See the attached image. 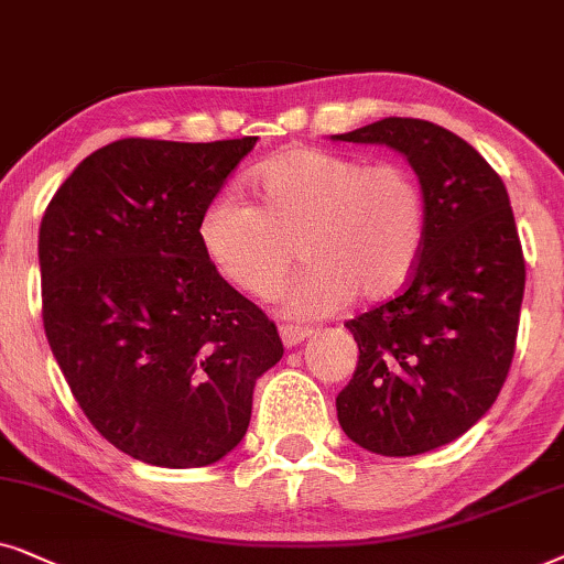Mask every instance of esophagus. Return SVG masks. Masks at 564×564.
<instances>
[{
    "label": "esophagus",
    "instance_id": "34e87169",
    "mask_svg": "<svg viewBox=\"0 0 564 564\" xmlns=\"http://www.w3.org/2000/svg\"><path fill=\"white\" fill-rule=\"evenodd\" d=\"M312 335V327H296V325H281V340L286 348H294V345H299L302 340H306V337Z\"/></svg>",
    "mask_w": 564,
    "mask_h": 564
}]
</instances>
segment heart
Here are the masks:
<instances>
[{
    "instance_id": "obj_1",
    "label": "heart",
    "mask_w": 564,
    "mask_h": 564,
    "mask_svg": "<svg viewBox=\"0 0 564 564\" xmlns=\"http://www.w3.org/2000/svg\"><path fill=\"white\" fill-rule=\"evenodd\" d=\"M258 206L216 195L200 216V245L245 294L268 299L304 254L283 294L294 317L337 312L408 286L427 239L425 187L402 162H377L317 147H291L250 172Z\"/></svg>"
}]
</instances>
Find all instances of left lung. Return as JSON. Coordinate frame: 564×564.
Masks as SVG:
<instances>
[{"label":"left lung","instance_id":"1","mask_svg":"<svg viewBox=\"0 0 564 564\" xmlns=\"http://www.w3.org/2000/svg\"><path fill=\"white\" fill-rule=\"evenodd\" d=\"M408 156L427 195V239L410 283L345 322L358 366L337 394L345 435L381 456L452 444L498 400L516 352L527 260L498 172L456 133L384 118L333 137Z\"/></svg>","mask_w":564,"mask_h":564}]
</instances>
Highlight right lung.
Wrapping results in <instances>:
<instances>
[{"label": "right lung", "instance_id": "add662e5", "mask_svg": "<svg viewBox=\"0 0 564 564\" xmlns=\"http://www.w3.org/2000/svg\"><path fill=\"white\" fill-rule=\"evenodd\" d=\"M254 144L112 141L43 214V327L58 369L95 431L154 467L227 456L254 381L283 356L275 322L224 281L198 235Z\"/></svg>", "mask_w": 564, "mask_h": 564}]
</instances>
